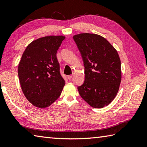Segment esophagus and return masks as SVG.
<instances>
[{
    "mask_svg": "<svg viewBox=\"0 0 147 147\" xmlns=\"http://www.w3.org/2000/svg\"><path fill=\"white\" fill-rule=\"evenodd\" d=\"M72 77H73V76L72 75H69V76H67V79L69 80H71L72 79Z\"/></svg>",
    "mask_w": 147,
    "mask_h": 147,
    "instance_id": "1",
    "label": "esophagus"
}]
</instances>
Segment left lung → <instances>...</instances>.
I'll return each mask as SVG.
<instances>
[{"label": "left lung", "mask_w": 147, "mask_h": 147, "mask_svg": "<svg viewBox=\"0 0 147 147\" xmlns=\"http://www.w3.org/2000/svg\"><path fill=\"white\" fill-rule=\"evenodd\" d=\"M73 39L82 55L85 82L78 90L93 108L108 105L116 96L121 82V60L107 40L93 33H80Z\"/></svg>", "instance_id": "obj_1"}]
</instances>
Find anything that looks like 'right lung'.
Returning <instances> with one entry per match:
<instances>
[{"mask_svg":"<svg viewBox=\"0 0 147 147\" xmlns=\"http://www.w3.org/2000/svg\"><path fill=\"white\" fill-rule=\"evenodd\" d=\"M64 36H47L27 46L18 65V76L24 96L31 104L46 108L53 104L65 85L60 74L57 52Z\"/></svg>","mask_w":147,"mask_h":147,"instance_id":"1","label":"right lung"}]
</instances>
